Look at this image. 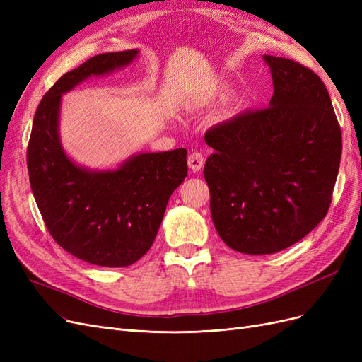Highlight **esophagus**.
Returning a JSON list of instances; mask_svg holds the SVG:
<instances>
[{
  "mask_svg": "<svg viewBox=\"0 0 362 362\" xmlns=\"http://www.w3.org/2000/svg\"><path fill=\"white\" fill-rule=\"evenodd\" d=\"M204 163H205V158L201 152H192L189 156V166L193 172L201 170L204 168Z\"/></svg>",
  "mask_w": 362,
  "mask_h": 362,
  "instance_id": "obj_1",
  "label": "esophagus"
}]
</instances>
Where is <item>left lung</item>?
Returning a JSON list of instances; mask_svg holds the SVG:
<instances>
[{
	"label": "left lung",
	"mask_w": 362,
	"mask_h": 362,
	"mask_svg": "<svg viewBox=\"0 0 362 362\" xmlns=\"http://www.w3.org/2000/svg\"><path fill=\"white\" fill-rule=\"evenodd\" d=\"M273 80L270 105L211 127L204 177L223 242L250 255L275 254L319 225L332 201L339 129L320 76L303 64L262 57Z\"/></svg>",
	"instance_id": "8db88e82"
}]
</instances>
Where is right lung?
<instances>
[{"mask_svg":"<svg viewBox=\"0 0 362 362\" xmlns=\"http://www.w3.org/2000/svg\"><path fill=\"white\" fill-rule=\"evenodd\" d=\"M137 52L100 54L60 76L42 98L27 146L30 185L49 234L71 255L103 267H127L146 254L170 194L187 177L184 148L139 154L108 172L78 168L63 152L62 93L125 66Z\"/></svg>","mask_w":362,"mask_h":362,"instance_id":"add662e5","label":"right lung"}]
</instances>
